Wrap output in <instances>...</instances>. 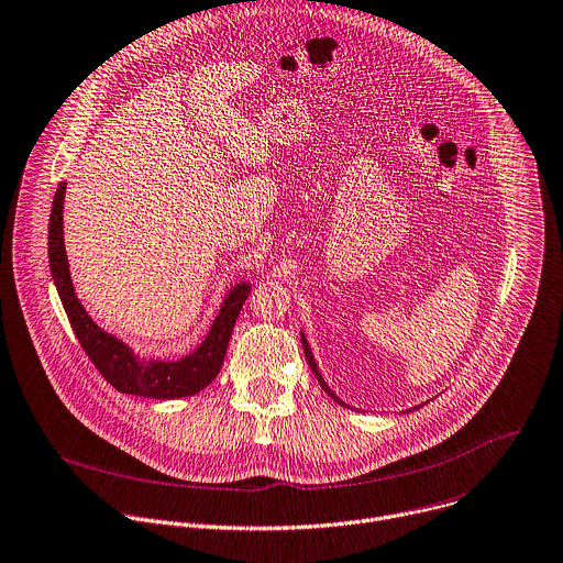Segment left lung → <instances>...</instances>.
Instances as JSON below:
<instances>
[{"mask_svg":"<svg viewBox=\"0 0 563 563\" xmlns=\"http://www.w3.org/2000/svg\"><path fill=\"white\" fill-rule=\"evenodd\" d=\"M300 340H302V349H305V357H307V362H309V366H311V371H313V376L318 378V383H320V387L324 389V394H329V398H333L338 405H342V407H349V405H344L331 389H329V385L324 383V378H322V373H320V368H318V364H316V360H313V353H311V349H309V342H307V338H305V333H300ZM420 407H424V405H418V407H413V409H407V413L409 411H416V409H420Z\"/></svg>","mask_w":563,"mask_h":563,"instance_id":"left-lung-1","label":"left lung"}]
</instances>
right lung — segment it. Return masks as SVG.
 Masks as SVG:
<instances>
[{"label": "right lung", "instance_id": "obj_1", "mask_svg": "<svg viewBox=\"0 0 563 563\" xmlns=\"http://www.w3.org/2000/svg\"><path fill=\"white\" fill-rule=\"evenodd\" d=\"M64 197L66 183L62 180L53 199L48 223L51 274L70 327L92 364L117 391L128 396L176 400L203 391L219 376L236 318L252 291V285L243 280L225 294L206 340L192 353H187L180 360H145L136 355L123 340L103 331L79 302L64 245Z\"/></svg>", "mask_w": 563, "mask_h": 563}]
</instances>
